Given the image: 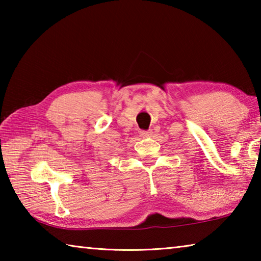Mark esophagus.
I'll return each instance as SVG.
<instances>
[{"instance_id": "esophagus-1", "label": "esophagus", "mask_w": 261, "mask_h": 261, "mask_svg": "<svg viewBox=\"0 0 261 261\" xmlns=\"http://www.w3.org/2000/svg\"><path fill=\"white\" fill-rule=\"evenodd\" d=\"M140 137H143V138H147V137H151L152 136V130H141L139 132Z\"/></svg>"}]
</instances>
